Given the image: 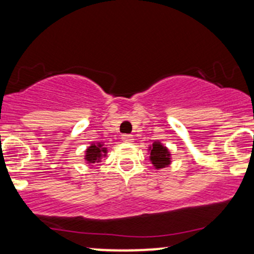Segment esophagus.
<instances>
[{"mask_svg":"<svg viewBox=\"0 0 254 254\" xmlns=\"http://www.w3.org/2000/svg\"><path fill=\"white\" fill-rule=\"evenodd\" d=\"M122 141H124V142H132L133 141V137H132V135H123V136H122Z\"/></svg>","mask_w":254,"mask_h":254,"instance_id":"obj_1","label":"esophagus"}]
</instances>
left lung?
Masks as SVG:
<instances>
[{
    "label": "left lung",
    "instance_id": "left-lung-1",
    "mask_svg": "<svg viewBox=\"0 0 254 254\" xmlns=\"http://www.w3.org/2000/svg\"><path fill=\"white\" fill-rule=\"evenodd\" d=\"M149 153H150V161L154 165V167L156 170H161V168L167 167L168 165H171V153L165 145L160 143L159 141L154 142L153 145L149 147Z\"/></svg>",
    "mask_w": 254,
    "mask_h": 254
}]
</instances>
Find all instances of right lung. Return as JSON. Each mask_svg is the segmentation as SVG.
<instances>
[{"instance_id": "right-lung-1", "label": "right lung", "mask_w": 254, "mask_h": 254, "mask_svg": "<svg viewBox=\"0 0 254 254\" xmlns=\"http://www.w3.org/2000/svg\"><path fill=\"white\" fill-rule=\"evenodd\" d=\"M107 154V148L104 147L103 143L97 144H90L86 150V155H84V160H86L88 164H94V162H100L103 156H106Z\"/></svg>"}]
</instances>
